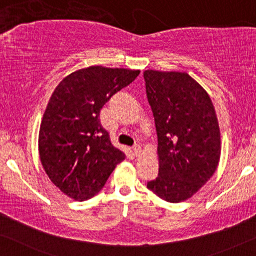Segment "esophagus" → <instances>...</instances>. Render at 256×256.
Masks as SVG:
<instances>
[{
  "instance_id": "1",
  "label": "esophagus",
  "mask_w": 256,
  "mask_h": 256,
  "mask_svg": "<svg viewBox=\"0 0 256 256\" xmlns=\"http://www.w3.org/2000/svg\"><path fill=\"white\" fill-rule=\"evenodd\" d=\"M133 153H134L136 156H139L140 153H142V147H140V145H136L133 146Z\"/></svg>"
}]
</instances>
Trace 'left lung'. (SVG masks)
Wrapping results in <instances>:
<instances>
[{
	"label": "left lung",
	"instance_id": "8db88e82",
	"mask_svg": "<svg viewBox=\"0 0 256 256\" xmlns=\"http://www.w3.org/2000/svg\"><path fill=\"white\" fill-rule=\"evenodd\" d=\"M158 134L159 174L147 188L170 203L192 197L217 169L220 132L210 97L186 73L146 70Z\"/></svg>",
	"mask_w": 256,
	"mask_h": 256
}]
</instances>
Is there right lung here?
Returning a JSON list of instances; mask_svg holds the SVG:
<instances>
[{
  "mask_svg": "<svg viewBox=\"0 0 256 256\" xmlns=\"http://www.w3.org/2000/svg\"><path fill=\"white\" fill-rule=\"evenodd\" d=\"M140 72L92 66L58 84L39 130V156L50 180L78 200L100 192L125 154L112 145L100 111Z\"/></svg>",
  "mask_w": 256,
  "mask_h": 256,
  "instance_id": "right-lung-1",
  "label": "right lung"
}]
</instances>
